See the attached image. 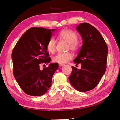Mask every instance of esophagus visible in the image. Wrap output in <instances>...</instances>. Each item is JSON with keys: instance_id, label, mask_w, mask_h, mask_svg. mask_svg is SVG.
<instances>
[{"instance_id": "34e87169", "label": "esophagus", "mask_w": 120, "mask_h": 120, "mask_svg": "<svg viewBox=\"0 0 120 120\" xmlns=\"http://www.w3.org/2000/svg\"><path fill=\"white\" fill-rule=\"evenodd\" d=\"M64 65H65L64 64H59L60 67H63V66H64Z\"/></svg>"}]
</instances>
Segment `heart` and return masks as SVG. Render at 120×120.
Here are the masks:
<instances>
[{"label": "heart", "mask_w": 120, "mask_h": 120, "mask_svg": "<svg viewBox=\"0 0 120 120\" xmlns=\"http://www.w3.org/2000/svg\"><path fill=\"white\" fill-rule=\"evenodd\" d=\"M59 39L65 41L68 43V48L73 51L77 50L79 48V43L78 42V35L74 31L69 29H64L59 33L58 34ZM56 41L51 38L48 41L46 45V49L49 52L53 53L56 51ZM73 55L70 52L58 53L53 57V62L63 64L72 60Z\"/></svg>", "instance_id": "b5f03b06"}]
</instances>
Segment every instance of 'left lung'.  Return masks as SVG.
I'll return each mask as SVG.
<instances>
[{
    "label": "left lung",
    "mask_w": 120,
    "mask_h": 120,
    "mask_svg": "<svg viewBox=\"0 0 120 120\" xmlns=\"http://www.w3.org/2000/svg\"><path fill=\"white\" fill-rule=\"evenodd\" d=\"M82 37L83 44L73 61L81 63L80 70L72 67L68 77L71 85L80 92L92 90L98 85L106 69L108 47L98 30L87 22L76 27Z\"/></svg>",
    "instance_id": "obj_1"
}]
</instances>
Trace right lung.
I'll return each mask as SVG.
<instances>
[{
	"label": "right lung",
	"instance_id": "1",
	"mask_svg": "<svg viewBox=\"0 0 120 120\" xmlns=\"http://www.w3.org/2000/svg\"><path fill=\"white\" fill-rule=\"evenodd\" d=\"M55 30L32 27L24 33L13 49V73L22 90L27 95H43L52 86L58 63H50L43 70L40 69V66L50 61L46 45Z\"/></svg>",
	"mask_w": 120,
	"mask_h": 120
}]
</instances>
